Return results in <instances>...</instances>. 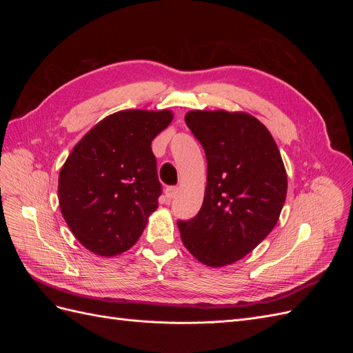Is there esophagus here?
I'll use <instances>...</instances> for the list:
<instances>
[{
  "label": "esophagus",
  "mask_w": 353,
  "mask_h": 353,
  "mask_svg": "<svg viewBox=\"0 0 353 353\" xmlns=\"http://www.w3.org/2000/svg\"><path fill=\"white\" fill-rule=\"evenodd\" d=\"M165 194H166V197L170 200V199H174L176 194H178V188L176 187H168L166 190H165Z\"/></svg>",
  "instance_id": "obj_1"
}]
</instances>
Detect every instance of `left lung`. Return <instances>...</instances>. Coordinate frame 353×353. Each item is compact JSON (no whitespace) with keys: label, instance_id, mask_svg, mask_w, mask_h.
I'll list each match as a JSON object with an SVG mask.
<instances>
[{"label":"left lung","instance_id":"left-lung-1","mask_svg":"<svg viewBox=\"0 0 353 353\" xmlns=\"http://www.w3.org/2000/svg\"><path fill=\"white\" fill-rule=\"evenodd\" d=\"M185 123L205 148L208 184L197 216L179 221L187 250L208 266L243 259L279 222L287 172L279 147L245 112L190 110Z\"/></svg>","mask_w":353,"mask_h":353}]
</instances>
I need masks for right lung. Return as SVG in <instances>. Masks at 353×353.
Returning <instances> with one entry per match:
<instances>
[{
    "label": "right lung",
    "mask_w": 353,
    "mask_h": 353,
    "mask_svg": "<svg viewBox=\"0 0 353 353\" xmlns=\"http://www.w3.org/2000/svg\"><path fill=\"white\" fill-rule=\"evenodd\" d=\"M172 110H121L85 134L59 175V205L73 236L97 256H117L141 237L162 193L152 141Z\"/></svg>",
    "instance_id": "obj_1"
}]
</instances>
